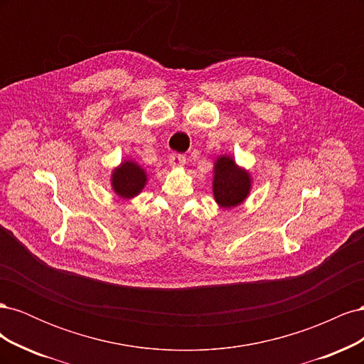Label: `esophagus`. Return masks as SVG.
<instances>
[{
  "label": "esophagus",
  "mask_w": 364,
  "mask_h": 364,
  "mask_svg": "<svg viewBox=\"0 0 364 364\" xmlns=\"http://www.w3.org/2000/svg\"><path fill=\"white\" fill-rule=\"evenodd\" d=\"M168 162H170L171 167H182V165H185V162H186V156L176 155V153H174V155L170 156Z\"/></svg>",
  "instance_id": "obj_1"
}]
</instances>
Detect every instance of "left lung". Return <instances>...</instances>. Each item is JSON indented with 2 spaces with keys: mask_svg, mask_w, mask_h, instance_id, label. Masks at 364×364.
Returning a JSON list of instances; mask_svg holds the SVG:
<instances>
[{
  "mask_svg": "<svg viewBox=\"0 0 364 364\" xmlns=\"http://www.w3.org/2000/svg\"><path fill=\"white\" fill-rule=\"evenodd\" d=\"M252 188L250 173L234 161L232 156L222 155L214 162L213 193L220 208H234L243 203Z\"/></svg>",
  "mask_w": 364,
  "mask_h": 364,
  "instance_id": "obj_1",
  "label": "left lung"
}]
</instances>
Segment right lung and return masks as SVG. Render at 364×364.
<instances>
[{
	"instance_id": "1",
	"label": "right lung",
	"mask_w": 364,
	"mask_h": 364,
	"mask_svg": "<svg viewBox=\"0 0 364 364\" xmlns=\"http://www.w3.org/2000/svg\"><path fill=\"white\" fill-rule=\"evenodd\" d=\"M147 183V173L134 161L121 162L112 170L111 185L121 199H134Z\"/></svg>"
}]
</instances>
